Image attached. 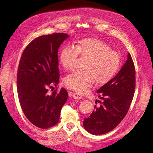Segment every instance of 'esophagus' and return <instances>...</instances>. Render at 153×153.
I'll return each mask as SVG.
<instances>
[{
  "mask_svg": "<svg viewBox=\"0 0 153 153\" xmlns=\"http://www.w3.org/2000/svg\"><path fill=\"white\" fill-rule=\"evenodd\" d=\"M73 98L75 99H82V95L78 93H74L73 94Z\"/></svg>",
  "mask_w": 153,
  "mask_h": 153,
  "instance_id": "obj_1",
  "label": "esophagus"
}]
</instances>
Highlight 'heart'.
<instances>
[{"label":"heart","instance_id":"heart-1","mask_svg":"<svg viewBox=\"0 0 153 153\" xmlns=\"http://www.w3.org/2000/svg\"><path fill=\"white\" fill-rule=\"evenodd\" d=\"M79 54L88 58L85 71H74L64 77V83L68 88L80 93L86 92L94 83L105 84L118 72L120 56L112 50L108 44L95 38H85L79 41L76 47L68 45L63 48L60 62L65 70L76 67Z\"/></svg>","mask_w":153,"mask_h":153}]
</instances>
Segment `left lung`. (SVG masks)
I'll return each mask as SVG.
<instances>
[{
	"mask_svg": "<svg viewBox=\"0 0 153 153\" xmlns=\"http://www.w3.org/2000/svg\"><path fill=\"white\" fill-rule=\"evenodd\" d=\"M135 89V69L131 54L118 74L97 90L102 101L84 119L83 127L93 135L106 134L114 129L128 113ZM97 101V100H96Z\"/></svg>",
	"mask_w": 153,
	"mask_h": 153,
	"instance_id": "left-lung-1",
	"label": "left lung"
}]
</instances>
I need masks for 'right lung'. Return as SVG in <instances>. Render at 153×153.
<instances>
[{
    "instance_id": "obj_1",
    "label": "right lung",
    "mask_w": 153,
    "mask_h": 153,
    "mask_svg": "<svg viewBox=\"0 0 153 153\" xmlns=\"http://www.w3.org/2000/svg\"><path fill=\"white\" fill-rule=\"evenodd\" d=\"M69 37L56 33L35 39L25 47L19 61L17 74V91L22 109L31 123L48 129L59 121L60 114L68 99L62 88L51 95L48 87H56L59 82L58 51Z\"/></svg>"
}]
</instances>
